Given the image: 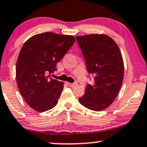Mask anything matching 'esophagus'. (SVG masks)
I'll return each mask as SVG.
<instances>
[{
    "instance_id": "obj_1",
    "label": "esophagus",
    "mask_w": 147,
    "mask_h": 147,
    "mask_svg": "<svg viewBox=\"0 0 147 147\" xmlns=\"http://www.w3.org/2000/svg\"><path fill=\"white\" fill-rule=\"evenodd\" d=\"M67 85L69 86H70V87H73V86H75V85L77 84V82H74V83H69V82H67Z\"/></svg>"
}]
</instances>
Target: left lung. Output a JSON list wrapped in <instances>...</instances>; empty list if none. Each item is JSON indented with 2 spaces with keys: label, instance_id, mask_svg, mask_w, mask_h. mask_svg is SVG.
I'll return each instance as SVG.
<instances>
[{
  "label": "left lung",
  "instance_id": "left-lung-1",
  "mask_svg": "<svg viewBox=\"0 0 147 147\" xmlns=\"http://www.w3.org/2000/svg\"><path fill=\"white\" fill-rule=\"evenodd\" d=\"M86 61V70L94 75L93 84L86 87L79 101L86 109L104 110L116 98L124 76L123 57L116 43L107 35L76 36Z\"/></svg>",
  "mask_w": 147,
  "mask_h": 147
}]
</instances>
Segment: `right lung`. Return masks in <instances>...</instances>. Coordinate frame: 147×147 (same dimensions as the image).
Wrapping results in <instances>:
<instances>
[{"label": "right lung", "mask_w": 147, "mask_h": 147, "mask_svg": "<svg viewBox=\"0 0 147 147\" xmlns=\"http://www.w3.org/2000/svg\"><path fill=\"white\" fill-rule=\"evenodd\" d=\"M75 41L72 36L45 32L32 36L22 46L16 65L17 84L32 109L44 112L56 106L64 83L48 75L57 70V63Z\"/></svg>", "instance_id": "add662e5"}]
</instances>
